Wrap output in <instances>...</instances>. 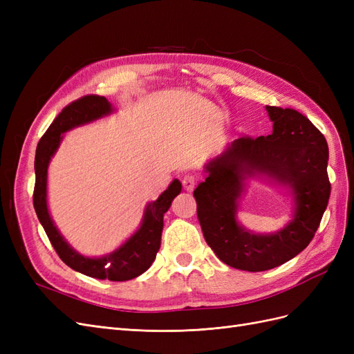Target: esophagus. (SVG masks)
Masks as SVG:
<instances>
[{
    "instance_id": "1",
    "label": "esophagus",
    "mask_w": 354,
    "mask_h": 354,
    "mask_svg": "<svg viewBox=\"0 0 354 354\" xmlns=\"http://www.w3.org/2000/svg\"><path fill=\"white\" fill-rule=\"evenodd\" d=\"M198 181H199V177L196 174H186L183 177V187L189 192L194 190L195 186L198 185Z\"/></svg>"
}]
</instances>
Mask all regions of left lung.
<instances>
[{"label":"left lung","mask_w":354,"mask_h":354,"mask_svg":"<svg viewBox=\"0 0 354 354\" xmlns=\"http://www.w3.org/2000/svg\"><path fill=\"white\" fill-rule=\"evenodd\" d=\"M273 133L233 140L205 165V181L194 192L203 238L218 259L230 267L263 272L301 252L313 239L328 207V143L308 118L291 108L266 106ZM267 175L291 187L295 218L276 234L257 235L236 220L244 180Z\"/></svg>","instance_id":"left-lung-1"}]
</instances>
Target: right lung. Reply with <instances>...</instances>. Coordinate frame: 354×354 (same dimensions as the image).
I'll use <instances>...</instances> for the list:
<instances>
[{
    "label": "right lung",
    "instance_id": "obj_1",
    "mask_svg": "<svg viewBox=\"0 0 354 354\" xmlns=\"http://www.w3.org/2000/svg\"><path fill=\"white\" fill-rule=\"evenodd\" d=\"M112 104L103 95H84L72 102L51 122L46 134L41 137L35 153V189L34 208L39 223L56 250L62 261L71 269L95 279H109L115 282L130 281L145 273L156 259L160 246V234L164 227V214L171 202L181 192V183L176 178L160 196L149 203L145 209L142 226L113 252L90 259L75 251L63 239L53 223L47 208V169L51 156L56 153L62 142V134L75 127L88 124L112 112Z\"/></svg>",
    "mask_w": 354,
    "mask_h": 354
}]
</instances>
